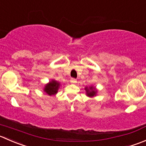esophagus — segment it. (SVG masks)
I'll list each match as a JSON object with an SVG mask.
<instances>
[{"label": "esophagus", "instance_id": "obj_1", "mask_svg": "<svg viewBox=\"0 0 146 146\" xmlns=\"http://www.w3.org/2000/svg\"><path fill=\"white\" fill-rule=\"evenodd\" d=\"M76 79H75V78H71L70 79V83H73V84H75V83H76Z\"/></svg>", "mask_w": 146, "mask_h": 146}]
</instances>
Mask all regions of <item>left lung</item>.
<instances>
[{"label": "left lung", "instance_id": "left-lung-1", "mask_svg": "<svg viewBox=\"0 0 146 146\" xmlns=\"http://www.w3.org/2000/svg\"><path fill=\"white\" fill-rule=\"evenodd\" d=\"M86 91V95H87L88 97H94L96 96V93H97V90L95 88V87L93 86H90V87L88 88L86 87L85 88Z\"/></svg>", "mask_w": 146, "mask_h": 146}]
</instances>
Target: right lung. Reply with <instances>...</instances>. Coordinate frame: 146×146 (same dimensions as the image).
<instances>
[{
  "instance_id": "obj_1",
  "label": "right lung",
  "mask_w": 146,
  "mask_h": 146,
  "mask_svg": "<svg viewBox=\"0 0 146 146\" xmlns=\"http://www.w3.org/2000/svg\"><path fill=\"white\" fill-rule=\"evenodd\" d=\"M60 83L55 80H52L48 83L45 86L44 91L49 96H53L58 93L59 88H60Z\"/></svg>"
}]
</instances>
